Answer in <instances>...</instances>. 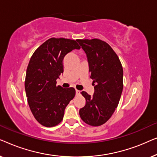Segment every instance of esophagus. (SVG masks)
Returning <instances> with one entry per match:
<instances>
[{
	"instance_id": "obj_1",
	"label": "esophagus",
	"mask_w": 157,
	"mask_h": 157,
	"mask_svg": "<svg viewBox=\"0 0 157 157\" xmlns=\"http://www.w3.org/2000/svg\"><path fill=\"white\" fill-rule=\"evenodd\" d=\"M76 95H77V94H80V91H78V90L76 89Z\"/></svg>"
}]
</instances>
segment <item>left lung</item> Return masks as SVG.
Returning <instances> with one entry per match:
<instances>
[{
  "mask_svg": "<svg viewBox=\"0 0 157 157\" xmlns=\"http://www.w3.org/2000/svg\"><path fill=\"white\" fill-rule=\"evenodd\" d=\"M76 40L86 53L94 85L93 96L81 92L86 104L80 109L79 115L88 125L99 126L110 119L119 104L123 90V68L106 42L98 38Z\"/></svg>",
  "mask_w": 157,
  "mask_h": 157,
  "instance_id": "8db88e82",
  "label": "left lung"
}]
</instances>
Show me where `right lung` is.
I'll use <instances>...</instances> for the list:
<instances>
[{
	"mask_svg": "<svg viewBox=\"0 0 157 157\" xmlns=\"http://www.w3.org/2000/svg\"><path fill=\"white\" fill-rule=\"evenodd\" d=\"M76 40L51 38L33 53L28 65L25 89L33 117L46 127L61 123L66 107L76 94L74 88L56 86L63 72V59L74 49H80Z\"/></svg>",
	"mask_w": 157,
	"mask_h": 157,
	"instance_id": "add662e5",
	"label": "right lung"
}]
</instances>
